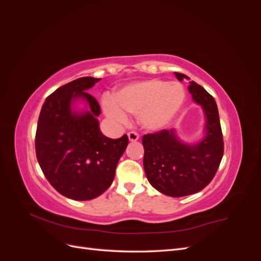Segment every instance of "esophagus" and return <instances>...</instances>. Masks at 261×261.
Returning a JSON list of instances; mask_svg holds the SVG:
<instances>
[{
  "label": "esophagus",
  "mask_w": 261,
  "mask_h": 261,
  "mask_svg": "<svg viewBox=\"0 0 261 261\" xmlns=\"http://www.w3.org/2000/svg\"><path fill=\"white\" fill-rule=\"evenodd\" d=\"M127 136H128L129 141H137L139 139V135H138L137 133H135V132H129L127 134Z\"/></svg>",
  "instance_id": "34e87169"
}]
</instances>
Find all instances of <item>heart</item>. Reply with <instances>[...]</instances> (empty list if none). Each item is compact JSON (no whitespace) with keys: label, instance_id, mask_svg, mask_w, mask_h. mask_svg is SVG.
Instances as JSON below:
<instances>
[{"label":"heart","instance_id":"obj_1","mask_svg":"<svg viewBox=\"0 0 261 261\" xmlns=\"http://www.w3.org/2000/svg\"><path fill=\"white\" fill-rule=\"evenodd\" d=\"M186 99L179 83L146 80L126 85L103 102L108 116L117 122L127 121V113L137 115L138 123L147 130H160L169 125Z\"/></svg>","mask_w":261,"mask_h":261}]
</instances>
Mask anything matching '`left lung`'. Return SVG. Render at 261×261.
I'll use <instances>...</instances> for the list:
<instances>
[{"instance_id": "1", "label": "left lung", "mask_w": 261, "mask_h": 261, "mask_svg": "<svg viewBox=\"0 0 261 261\" xmlns=\"http://www.w3.org/2000/svg\"><path fill=\"white\" fill-rule=\"evenodd\" d=\"M174 74L179 82L189 80L184 74ZM189 84L193 100L201 106L206 118L204 137L189 145L181 141L173 128L143 137L144 169L149 183L171 197L200 192L215 177L223 156V137L216 101L200 85Z\"/></svg>"}]
</instances>
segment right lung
I'll list each match as a JSON object with an SVG mask.
<instances>
[{
	"instance_id": "1",
	"label": "right lung",
	"mask_w": 261,
	"mask_h": 261,
	"mask_svg": "<svg viewBox=\"0 0 261 261\" xmlns=\"http://www.w3.org/2000/svg\"><path fill=\"white\" fill-rule=\"evenodd\" d=\"M101 78L82 77L45 99L36 133V154L49 183L74 200H90L111 186L128 137L112 139L99 127L98 101L86 92ZM83 100L87 107L77 112Z\"/></svg>"
}]
</instances>
